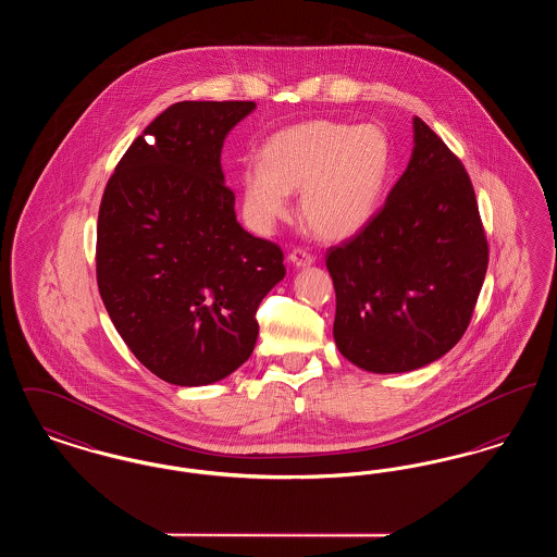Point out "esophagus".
Segmentation results:
<instances>
[{
  "mask_svg": "<svg viewBox=\"0 0 557 557\" xmlns=\"http://www.w3.org/2000/svg\"><path fill=\"white\" fill-rule=\"evenodd\" d=\"M288 261H290L294 267H309L315 263L313 255H309V252L302 250V248H294L290 255H288Z\"/></svg>",
  "mask_w": 557,
  "mask_h": 557,
  "instance_id": "1",
  "label": "esophagus"
}]
</instances>
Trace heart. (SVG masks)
I'll return each mask as SVG.
<instances>
[{
  "instance_id": "obj_1",
  "label": "heart",
  "mask_w": 557,
  "mask_h": 557,
  "mask_svg": "<svg viewBox=\"0 0 557 557\" xmlns=\"http://www.w3.org/2000/svg\"><path fill=\"white\" fill-rule=\"evenodd\" d=\"M393 148L375 125L309 121L271 135L261 162L239 173L246 223L269 234L298 194L302 225L321 239L341 242L368 227L391 175Z\"/></svg>"
}]
</instances>
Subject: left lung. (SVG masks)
<instances>
[{"instance_id":"obj_1","label":"left lung","mask_w":557,"mask_h":557,"mask_svg":"<svg viewBox=\"0 0 557 557\" xmlns=\"http://www.w3.org/2000/svg\"><path fill=\"white\" fill-rule=\"evenodd\" d=\"M486 265L470 175L416 116L411 160L384 207L357 236L327 250L338 350L373 373L441 359L470 325Z\"/></svg>"}]
</instances>
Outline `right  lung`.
<instances>
[{
  "label": "right lung",
  "mask_w": 557,
  "mask_h": 557,
  "mask_svg": "<svg viewBox=\"0 0 557 557\" xmlns=\"http://www.w3.org/2000/svg\"><path fill=\"white\" fill-rule=\"evenodd\" d=\"M255 102H177L108 180L98 288L137 361L175 386L227 377L252 355L257 309L284 280L282 248L238 221L221 148Z\"/></svg>",
  "instance_id": "add662e5"
}]
</instances>
